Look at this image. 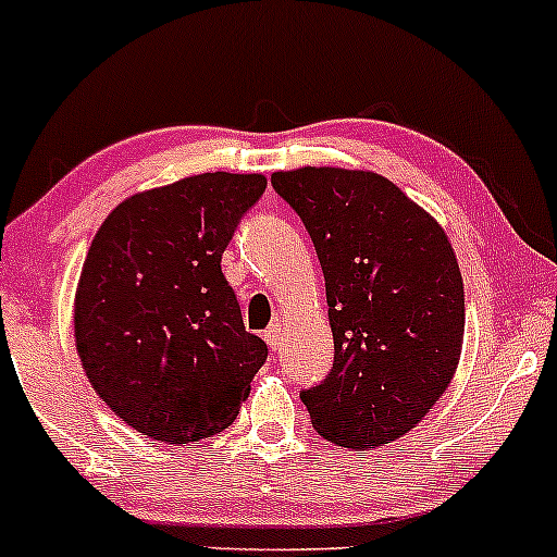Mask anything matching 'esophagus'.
Instances as JSON below:
<instances>
[{
  "label": "esophagus",
  "mask_w": 557,
  "mask_h": 557,
  "mask_svg": "<svg viewBox=\"0 0 557 557\" xmlns=\"http://www.w3.org/2000/svg\"><path fill=\"white\" fill-rule=\"evenodd\" d=\"M264 341L272 350L280 348V343H283V330H280V324H270V327L264 330Z\"/></svg>",
  "instance_id": "34e87169"
}]
</instances>
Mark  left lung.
Masks as SVG:
<instances>
[{
  "label": "left lung",
  "mask_w": 557,
  "mask_h": 557,
  "mask_svg": "<svg viewBox=\"0 0 557 557\" xmlns=\"http://www.w3.org/2000/svg\"><path fill=\"white\" fill-rule=\"evenodd\" d=\"M272 188L300 216L327 287L335 361L300 393L314 430L376 447L419 424L461 359L466 306L443 227L374 172L300 168Z\"/></svg>",
  "instance_id": "1"
}]
</instances>
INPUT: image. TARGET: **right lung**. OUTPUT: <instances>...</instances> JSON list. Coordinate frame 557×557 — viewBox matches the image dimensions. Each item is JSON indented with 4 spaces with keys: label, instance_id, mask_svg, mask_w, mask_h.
Returning <instances> with one entry per match:
<instances>
[{
    "label": "right lung",
    "instance_id": "add662e5",
    "mask_svg": "<svg viewBox=\"0 0 557 557\" xmlns=\"http://www.w3.org/2000/svg\"><path fill=\"white\" fill-rule=\"evenodd\" d=\"M264 175L203 172L125 198L83 261L75 345L96 395L146 437L227 430L267 361L243 327L222 253Z\"/></svg>",
    "mask_w": 557,
    "mask_h": 557
}]
</instances>
